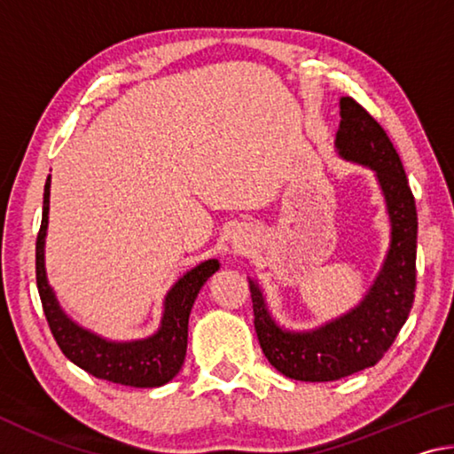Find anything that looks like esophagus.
Listing matches in <instances>:
<instances>
[{
    "label": "esophagus",
    "mask_w": 454,
    "mask_h": 454,
    "mask_svg": "<svg viewBox=\"0 0 454 454\" xmlns=\"http://www.w3.org/2000/svg\"><path fill=\"white\" fill-rule=\"evenodd\" d=\"M234 242H236L238 246H242V244H248V238H246L244 234H242V236H236V238H234Z\"/></svg>",
    "instance_id": "34e87169"
}]
</instances>
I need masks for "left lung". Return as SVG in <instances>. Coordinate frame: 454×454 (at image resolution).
Masks as SVG:
<instances>
[{"label": "left lung", "mask_w": 454, "mask_h": 454, "mask_svg": "<svg viewBox=\"0 0 454 454\" xmlns=\"http://www.w3.org/2000/svg\"><path fill=\"white\" fill-rule=\"evenodd\" d=\"M334 145L340 158L371 168L387 202L390 246L372 286L347 314L296 333L276 325L262 288L248 278L264 356L284 376L304 382L338 380L379 363L409 318L417 288V206L393 142L363 106L340 98Z\"/></svg>", "instance_id": "obj_1"}]
</instances>
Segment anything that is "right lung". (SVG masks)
Returning a JSON list of instances; mask_svg holds the SVG:
<instances>
[{
    "label": "right lung",
    "instance_id": "1",
    "mask_svg": "<svg viewBox=\"0 0 454 454\" xmlns=\"http://www.w3.org/2000/svg\"><path fill=\"white\" fill-rule=\"evenodd\" d=\"M50 176L43 188L42 226L35 242V278L40 290L43 314L61 352L91 376L124 387L153 388L170 382L180 372L188 347V318L200 288L218 270L216 258L206 260L186 272L168 290L160 328L148 338L129 342L107 340L91 330L80 326L61 310L56 294L45 276V232L50 212Z\"/></svg>",
    "mask_w": 454,
    "mask_h": 454
}]
</instances>
